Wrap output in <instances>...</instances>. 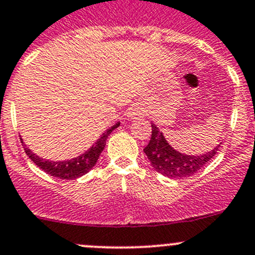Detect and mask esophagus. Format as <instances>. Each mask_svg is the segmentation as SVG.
I'll list each match as a JSON object with an SVG mask.
<instances>
[{
    "instance_id": "esophagus-1",
    "label": "esophagus",
    "mask_w": 255,
    "mask_h": 255,
    "mask_svg": "<svg viewBox=\"0 0 255 255\" xmlns=\"http://www.w3.org/2000/svg\"><path fill=\"white\" fill-rule=\"evenodd\" d=\"M127 117L129 120H136V119H143V112H141L140 109H138V107H133V109L129 110V112H128Z\"/></svg>"
}]
</instances>
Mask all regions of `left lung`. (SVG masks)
I'll return each instance as SVG.
<instances>
[{"mask_svg":"<svg viewBox=\"0 0 255 255\" xmlns=\"http://www.w3.org/2000/svg\"><path fill=\"white\" fill-rule=\"evenodd\" d=\"M151 138L144 148V152L154 170L168 178H184L194 175L215 156L219 150L220 144L204 154H183L171 146L154 122H151Z\"/></svg>","mask_w":255,"mask_h":255,"instance_id":"1","label":"left lung"}]
</instances>
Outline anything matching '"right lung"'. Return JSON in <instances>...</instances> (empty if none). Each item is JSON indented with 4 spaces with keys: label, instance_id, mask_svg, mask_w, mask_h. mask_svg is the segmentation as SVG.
<instances>
[{
    "label": "right lung",
    "instance_id": "1",
    "mask_svg": "<svg viewBox=\"0 0 255 255\" xmlns=\"http://www.w3.org/2000/svg\"><path fill=\"white\" fill-rule=\"evenodd\" d=\"M117 127H120V122H117L116 125H114L112 127H110L109 129L105 130V132L101 134L100 138H99L87 151L78 155V156L73 157V159L63 160V161H51V160L42 159V157L34 154V152L24 144L23 139L20 138V140L21 144H24L23 146L26 155L30 157L31 161L35 163L37 167H40L42 171L49 173V175L57 177V178L60 179H76L78 178V177H82L83 175L89 172L94 166L96 165L101 152H103L104 148H105L107 138H109V135L111 134Z\"/></svg>",
    "mask_w": 255,
    "mask_h": 255
}]
</instances>
